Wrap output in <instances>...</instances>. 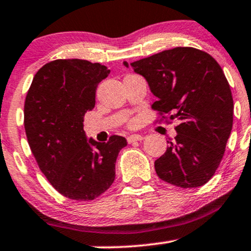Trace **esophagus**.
Here are the masks:
<instances>
[{
	"instance_id": "1",
	"label": "esophagus",
	"mask_w": 251,
	"mask_h": 251,
	"mask_svg": "<svg viewBox=\"0 0 251 251\" xmlns=\"http://www.w3.org/2000/svg\"><path fill=\"white\" fill-rule=\"evenodd\" d=\"M128 142L129 144H133V142H136V141H141V140H144V136L142 135H139V134H133V135L128 136Z\"/></svg>"
}]
</instances>
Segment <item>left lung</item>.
Wrapping results in <instances>:
<instances>
[{
  "label": "left lung",
  "instance_id": "1",
  "mask_svg": "<svg viewBox=\"0 0 251 251\" xmlns=\"http://www.w3.org/2000/svg\"><path fill=\"white\" fill-rule=\"evenodd\" d=\"M129 66L157 97L154 110L179 121L177 135L154 163L160 179L201 187L217 171L232 130L233 99L222 67L204 51L175 48Z\"/></svg>",
  "mask_w": 251,
  "mask_h": 251
}]
</instances>
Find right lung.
Here are the masks:
<instances>
[{
    "label": "right lung",
    "instance_id": "1",
    "mask_svg": "<svg viewBox=\"0 0 251 251\" xmlns=\"http://www.w3.org/2000/svg\"><path fill=\"white\" fill-rule=\"evenodd\" d=\"M110 71L85 60H56L37 72L25 100V131L39 169L58 193L94 200L115 180L123 136L88 139L83 116L96 105V88Z\"/></svg>",
    "mask_w": 251,
    "mask_h": 251
}]
</instances>
